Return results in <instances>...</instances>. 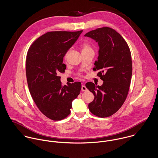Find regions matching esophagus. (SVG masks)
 I'll return each mask as SVG.
<instances>
[{"label":"esophagus","mask_w":158,"mask_h":158,"mask_svg":"<svg viewBox=\"0 0 158 158\" xmlns=\"http://www.w3.org/2000/svg\"><path fill=\"white\" fill-rule=\"evenodd\" d=\"M81 89H82V91H87V88H86V87H85V85H82V88H81Z\"/></svg>","instance_id":"1"}]
</instances>
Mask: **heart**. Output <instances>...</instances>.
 <instances>
[{
    "mask_svg": "<svg viewBox=\"0 0 158 158\" xmlns=\"http://www.w3.org/2000/svg\"><path fill=\"white\" fill-rule=\"evenodd\" d=\"M91 50V48L90 45H89L88 44L85 43V44H82V52L87 51V50ZM69 52H70L69 51V52H67V53H65V56H64L65 59H67V57H68V55H69Z\"/></svg>",
    "mask_w": 158,
    "mask_h": 158,
    "instance_id": "obj_1",
    "label": "heart"
}]
</instances>
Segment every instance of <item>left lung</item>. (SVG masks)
Returning a JSON list of instances; mask_svg holds the SVG:
<instances>
[{
  "instance_id": "1",
  "label": "left lung",
  "mask_w": 158,
  "mask_h": 158,
  "mask_svg": "<svg viewBox=\"0 0 158 158\" xmlns=\"http://www.w3.org/2000/svg\"><path fill=\"white\" fill-rule=\"evenodd\" d=\"M85 36L98 43V60L93 70L104 81L101 86L89 82L86 87L94 94V100L88 104L91 113L100 118L109 117L122 106L131 83V55L126 41L114 30L102 27L89 31Z\"/></svg>"
}]
</instances>
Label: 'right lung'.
<instances>
[{"mask_svg": "<svg viewBox=\"0 0 158 158\" xmlns=\"http://www.w3.org/2000/svg\"><path fill=\"white\" fill-rule=\"evenodd\" d=\"M82 32H48L35 40L27 54L30 94L39 110L53 121L64 119L70 114L72 101L81 89L80 82L62 85L58 74L65 70L64 57Z\"/></svg>", "mask_w": 158, "mask_h": 158, "instance_id": "right-lung-1", "label": "right lung"}]
</instances>
